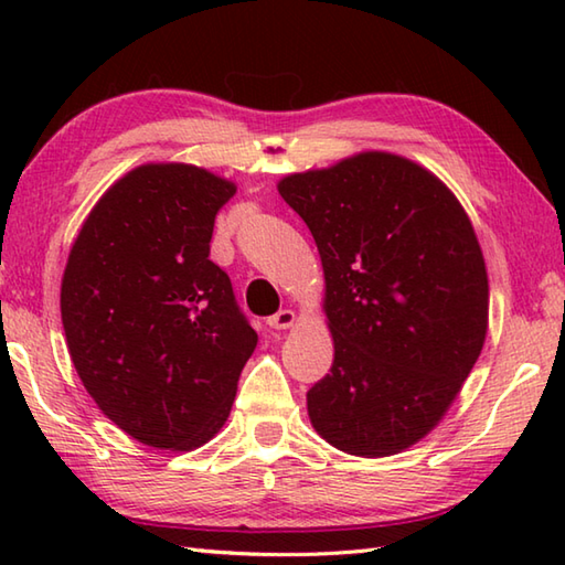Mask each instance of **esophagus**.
<instances>
[{
    "label": "esophagus",
    "mask_w": 565,
    "mask_h": 565,
    "mask_svg": "<svg viewBox=\"0 0 565 565\" xmlns=\"http://www.w3.org/2000/svg\"><path fill=\"white\" fill-rule=\"evenodd\" d=\"M294 322H296V313L291 308H284L276 316L267 318V326L274 330H289V328H294Z\"/></svg>",
    "instance_id": "obj_1"
}]
</instances>
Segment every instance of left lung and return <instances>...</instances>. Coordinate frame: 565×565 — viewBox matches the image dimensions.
<instances>
[{"mask_svg": "<svg viewBox=\"0 0 565 565\" xmlns=\"http://www.w3.org/2000/svg\"><path fill=\"white\" fill-rule=\"evenodd\" d=\"M326 274L332 369L308 417L334 449L391 456L437 427L481 356L488 271L473 225L439 177L369 150L284 177Z\"/></svg>", "mask_w": 565, "mask_h": 565, "instance_id": "1", "label": "left lung"}]
</instances>
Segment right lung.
Wrapping results in <instances>:
<instances>
[{
    "mask_svg": "<svg viewBox=\"0 0 565 565\" xmlns=\"http://www.w3.org/2000/svg\"><path fill=\"white\" fill-rule=\"evenodd\" d=\"M235 184L203 167L148 162L106 189L60 286L84 388L126 435L191 451L218 435L257 332L209 259Z\"/></svg>",
    "mask_w": 565,
    "mask_h": 565,
    "instance_id": "right-lung-1",
    "label": "right lung"
}]
</instances>
